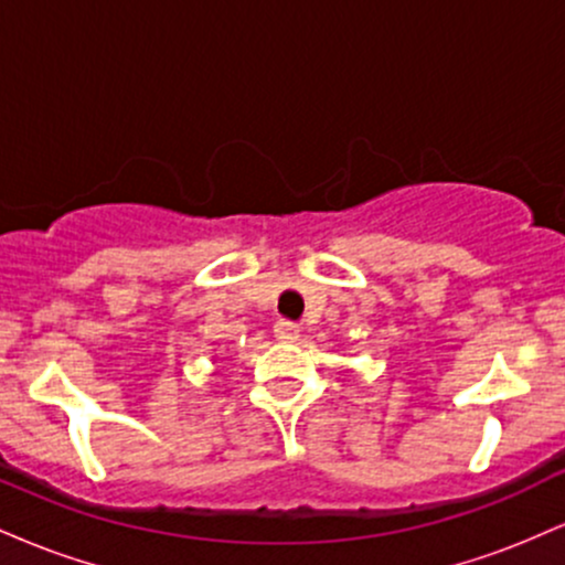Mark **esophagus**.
<instances>
[{
	"label": "esophagus",
	"instance_id": "1",
	"mask_svg": "<svg viewBox=\"0 0 565 565\" xmlns=\"http://www.w3.org/2000/svg\"><path fill=\"white\" fill-rule=\"evenodd\" d=\"M274 334L278 342H297L300 340V327L291 321H278L274 327Z\"/></svg>",
	"mask_w": 565,
	"mask_h": 565
}]
</instances>
